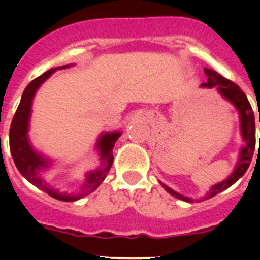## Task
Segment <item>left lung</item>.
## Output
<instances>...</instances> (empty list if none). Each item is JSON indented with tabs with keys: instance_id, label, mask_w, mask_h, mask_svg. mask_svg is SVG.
Here are the masks:
<instances>
[{
	"instance_id": "obj_1",
	"label": "left lung",
	"mask_w": 260,
	"mask_h": 260,
	"mask_svg": "<svg viewBox=\"0 0 260 260\" xmlns=\"http://www.w3.org/2000/svg\"><path fill=\"white\" fill-rule=\"evenodd\" d=\"M204 70H205V74L208 75V82L202 83L201 87L216 89L218 93L221 94L222 97L225 98L226 101H230L231 104L238 109L239 118H240V134H242V138L243 140H244V146H243L242 150H240L238 163H236V166H235L234 171L231 173L230 177L226 178V179H224V181L218 182V183L212 186L209 189V191L206 193L205 197L201 198V201L202 200H208V198L214 197L216 194L221 193V191H224L225 189H228L230 186L234 185L235 182L239 181V179L246 174L255 151V116L254 110L251 108V104L248 102V100H247L246 94L243 93L242 89H240L236 83H234L232 81H230V79L224 78L222 75H220L214 70H210V69H204ZM160 185L163 186V189L166 190L167 193H170L171 196H174V197L178 198V200H182V201L186 202H194L193 198L186 197V196H182V194L174 191L173 189H170L169 186L162 183V182H160ZM198 201H200V200H198Z\"/></svg>"
}]
</instances>
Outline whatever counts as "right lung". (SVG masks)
Masks as SVG:
<instances>
[{"instance_id": "right-lung-1", "label": "right lung", "mask_w": 260, "mask_h": 260, "mask_svg": "<svg viewBox=\"0 0 260 260\" xmlns=\"http://www.w3.org/2000/svg\"><path fill=\"white\" fill-rule=\"evenodd\" d=\"M70 67V64L62 67H56V69H51L46 71L44 74L34 79L32 82L25 87L24 93H22L21 101L18 105L14 117L10 124L9 131V144H10V154L13 156L14 165L17 167L22 177L25 178L26 181H29L32 185L39 187L43 191H46L48 196L60 200V201H77L83 196H87L91 191L97 189L98 186L101 185L104 179H105L106 174L110 170L112 163H113V150L114 143L117 142V139L121 136V132L114 131V132H105L98 138L97 142V150L100 152V160H101V166L95 169L94 171H89L86 174V179L83 182L81 191L77 194H66L60 193L59 190H55L48 185V182L43 178V173H46L51 167V160L46 158L44 155L35 150L28 138V131H29V118L30 112H32V101L38 89L42 86L47 79L50 78L51 75L54 74L55 71L59 69H66Z\"/></svg>"}]
</instances>
